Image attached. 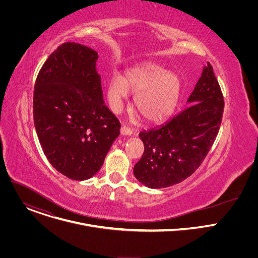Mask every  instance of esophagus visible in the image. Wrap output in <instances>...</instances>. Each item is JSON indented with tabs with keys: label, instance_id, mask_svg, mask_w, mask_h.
Returning <instances> with one entry per match:
<instances>
[{
	"label": "esophagus",
	"instance_id": "obj_1",
	"mask_svg": "<svg viewBox=\"0 0 258 258\" xmlns=\"http://www.w3.org/2000/svg\"><path fill=\"white\" fill-rule=\"evenodd\" d=\"M120 134L122 136H132L133 135V131L131 128H128V127L123 125V126L120 127Z\"/></svg>",
	"mask_w": 258,
	"mask_h": 258
}]
</instances>
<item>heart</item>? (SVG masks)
I'll list each match as a JSON object with an SVG mask.
<instances>
[{
    "instance_id": "heart-1",
    "label": "heart",
    "mask_w": 258,
    "mask_h": 258,
    "mask_svg": "<svg viewBox=\"0 0 258 258\" xmlns=\"http://www.w3.org/2000/svg\"><path fill=\"white\" fill-rule=\"evenodd\" d=\"M130 93L136 94L134 106L144 120L158 123L168 118L180 95V81L173 72L147 63L132 68L122 78L112 77L107 83L106 97L110 109L119 112Z\"/></svg>"
}]
</instances>
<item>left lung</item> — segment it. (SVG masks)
Listing matches in <instances>:
<instances>
[{
  "label": "left lung",
  "mask_w": 258,
  "mask_h": 258,
  "mask_svg": "<svg viewBox=\"0 0 258 258\" xmlns=\"http://www.w3.org/2000/svg\"><path fill=\"white\" fill-rule=\"evenodd\" d=\"M187 103L164 124L139 134L145 149L134 174L144 186L161 189L182 181L209 152L224 113L223 93L209 63Z\"/></svg>",
  "instance_id": "1"
}]
</instances>
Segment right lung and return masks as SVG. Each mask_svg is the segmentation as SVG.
Returning a JSON list of instances; mask_svg holds the SVG:
<instances>
[{"label":"right lung","instance_id":"add662e5","mask_svg":"<svg viewBox=\"0 0 258 258\" xmlns=\"http://www.w3.org/2000/svg\"><path fill=\"white\" fill-rule=\"evenodd\" d=\"M98 53L64 43L44 63L33 92V121L42 149L68 178L85 180L103 165L120 123L105 106Z\"/></svg>","mask_w":258,"mask_h":258}]
</instances>
